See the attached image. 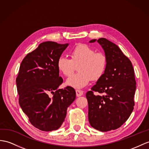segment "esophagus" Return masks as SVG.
Returning <instances> with one entry per match:
<instances>
[{
	"mask_svg": "<svg viewBox=\"0 0 149 149\" xmlns=\"http://www.w3.org/2000/svg\"><path fill=\"white\" fill-rule=\"evenodd\" d=\"M76 93H77V97H80L82 96L83 94V92L81 91V90H76Z\"/></svg>",
	"mask_w": 149,
	"mask_h": 149,
	"instance_id": "1",
	"label": "esophagus"
}]
</instances>
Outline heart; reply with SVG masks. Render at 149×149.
Masks as SVG:
<instances>
[{"instance_id":"b5f03b06","label":"heart","mask_w":149,"mask_h":149,"mask_svg":"<svg viewBox=\"0 0 149 149\" xmlns=\"http://www.w3.org/2000/svg\"><path fill=\"white\" fill-rule=\"evenodd\" d=\"M71 59L61 56L57 61V68L66 77H70L78 68V73L66 80V85L75 89H81L88 85L90 80L97 81L106 70L107 60L102 52L86 44L76 46L70 52Z\"/></svg>"}]
</instances>
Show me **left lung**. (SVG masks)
I'll return each instance as SVG.
<instances>
[{"mask_svg": "<svg viewBox=\"0 0 149 149\" xmlns=\"http://www.w3.org/2000/svg\"><path fill=\"white\" fill-rule=\"evenodd\" d=\"M95 42L103 49L107 63L102 77L86 93L88 121L93 128L106 132L119 128L131 115L136 81L131 61L118 45L104 38L89 42ZM93 91L103 95L95 96Z\"/></svg>", "mask_w": 149, "mask_h": 149, "instance_id": "left-lung-1", "label": "left lung"}]
</instances>
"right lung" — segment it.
Instances as JSON below:
<instances>
[{
  "label": "right lung",
  "instance_id": "add662e5",
  "mask_svg": "<svg viewBox=\"0 0 149 149\" xmlns=\"http://www.w3.org/2000/svg\"><path fill=\"white\" fill-rule=\"evenodd\" d=\"M68 45L50 41L41 43L20 65L16 81L19 106L31 125L42 131L59 129L68 107L76 99L72 87L58 89L63 79L59 77L57 61Z\"/></svg>",
  "mask_w": 149,
  "mask_h": 149
}]
</instances>
